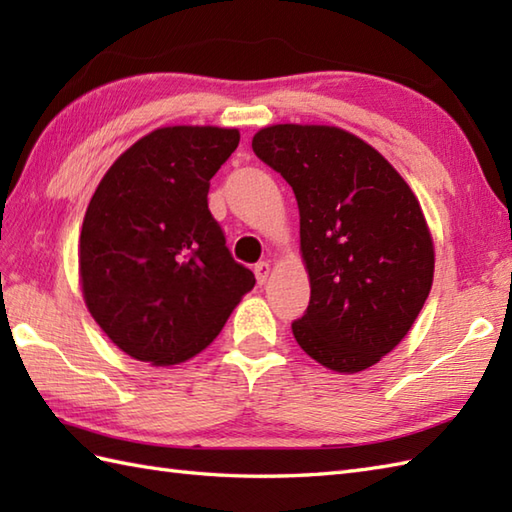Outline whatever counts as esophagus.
<instances>
[{
    "label": "esophagus",
    "mask_w": 512,
    "mask_h": 512,
    "mask_svg": "<svg viewBox=\"0 0 512 512\" xmlns=\"http://www.w3.org/2000/svg\"><path fill=\"white\" fill-rule=\"evenodd\" d=\"M270 273H273V268H270L268 262L255 264V277H257V284H259V286L266 284V281L270 279Z\"/></svg>",
    "instance_id": "1"
}]
</instances>
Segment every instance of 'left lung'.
<instances>
[{
  "label": "left lung",
  "instance_id": "8db88e82",
  "mask_svg": "<svg viewBox=\"0 0 512 512\" xmlns=\"http://www.w3.org/2000/svg\"><path fill=\"white\" fill-rule=\"evenodd\" d=\"M253 151L295 191L310 306L301 350L339 374L376 365L429 297L436 250L420 202L365 140L334 125H270Z\"/></svg>",
  "mask_w": 512,
  "mask_h": 512
}]
</instances>
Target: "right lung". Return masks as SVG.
Segmentation results:
<instances>
[{"label":"right lung","mask_w":512,"mask_h":512,"mask_svg":"<svg viewBox=\"0 0 512 512\" xmlns=\"http://www.w3.org/2000/svg\"><path fill=\"white\" fill-rule=\"evenodd\" d=\"M237 145L235 127H158L114 160L92 195L79 239L83 299L136 361H189L255 286L206 200Z\"/></svg>","instance_id":"obj_1"}]
</instances>
